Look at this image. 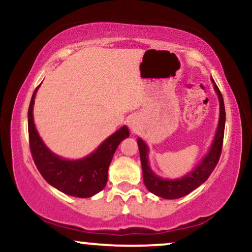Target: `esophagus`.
Segmentation results:
<instances>
[{
  "label": "esophagus",
  "mask_w": 252,
  "mask_h": 252,
  "mask_svg": "<svg viewBox=\"0 0 252 252\" xmlns=\"http://www.w3.org/2000/svg\"><path fill=\"white\" fill-rule=\"evenodd\" d=\"M128 126H129V128L132 130V131H137V130L139 129V123H138V121H137L136 117H131V119L129 120Z\"/></svg>",
  "instance_id": "esophagus-1"
}]
</instances>
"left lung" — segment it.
Instances as JSON below:
<instances>
[{"label":"left lung","instance_id":"obj_1","mask_svg":"<svg viewBox=\"0 0 252 252\" xmlns=\"http://www.w3.org/2000/svg\"><path fill=\"white\" fill-rule=\"evenodd\" d=\"M213 84H214V89L219 96L220 101V120L218 130H216V135L213 144L209 150L208 155L202 159L201 163L194 168L192 172L187 173L186 176L181 178V179L168 180L163 179V178L158 177L152 172L149 166L148 160V152L149 149L144 142L141 138L137 139L139 148V155H141V164L143 168V180L150 192L156 194L157 196L164 197V199H179L187 194H189L196 187L205 183L211 176L212 172L219 163L220 156L222 152V145H223V136H224V123H225V110H224V102L223 97H222L221 92L214 80L212 79Z\"/></svg>","mask_w":252,"mask_h":252}]
</instances>
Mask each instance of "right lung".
Here are the masks:
<instances>
[{
    "mask_svg": "<svg viewBox=\"0 0 252 252\" xmlns=\"http://www.w3.org/2000/svg\"><path fill=\"white\" fill-rule=\"evenodd\" d=\"M38 87L34 89L28 111L29 144L38 171L60 192L76 197L93 196L106 186L111 159L120 143L129 137V129L122 126L87 157L79 160L60 158L46 148L34 126L32 110Z\"/></svg>",
    "mask_w": 252,
    "mask_h": 252,
    "instance_id": "1",
    "label": "right lung"
}]
</instances>
